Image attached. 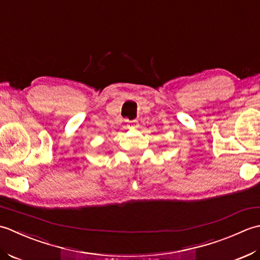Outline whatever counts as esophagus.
Masks as SVG:
<instances>
[{
  "label": "esophagus",
  "mask_w": 260,
  "mask_h": 260,
  "mask_svg": "<svg viewBox=\"0 0 260 260\" xmlns=\"http://www.w3.org/2000/svg\"><path fill=\"white\" fill-rule=\"evenodd\" d=\"M137 126H138V124L136 123V121H135L134 124H131V128H137Z\"/></svg>",
  "instance_id": "obj_1"
}]
</instances>
